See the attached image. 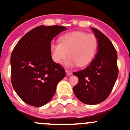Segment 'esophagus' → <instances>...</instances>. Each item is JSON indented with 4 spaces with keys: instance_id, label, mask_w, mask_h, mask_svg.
I'll return each instance as SVG.
<instances>
[{
    "instance_id": "obj_1",
    "label": "esophagus",
    "mask_w": 130,
    "mask_h": 130,
    "mask_svg": "<svg viewBox=\"0 0 130 130\" xmlns=\"http://www.w3.org/2000/svg\"><path fill=\"white\" fill-rule=\"evenodd\" d=\"M65 72H66V74H67V75H68V76L71 75L72 74V73L71 72L69 71V70H65Z\"/></svg>"
}]
</instances>
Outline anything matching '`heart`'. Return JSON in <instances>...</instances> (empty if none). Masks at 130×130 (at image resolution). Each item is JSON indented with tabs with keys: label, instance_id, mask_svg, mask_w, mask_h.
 I'll return each instance as SVG.
<instances>
[{
	"label": "heart",
	"instance_id": "obj_1",
	"mask_svg": "<svg viewBox=\"0 0 130 130\" xmlns=\"http://www.w3.org/2000/svg\"><path fill=\"white\" fill-rule=\"evenodd\" d=\"M98 43V38L93 34L82 31L67 33L59 38V43H51L52 59L57 63L61 64L69 55L67 65L84 67L95 57Z\"/></svg>",
	"mask_w": 130,
	"mask_h": 130
}]
</instances>
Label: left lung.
<instances>
[{"label":"left lung","instance_id":"8db88e82","mask_svg":"<svg viewBox=\"0 0 130 130\" xmlns=\"http://www.w3.org/2000/svg\"><path fill=\"white\" fill-rule=\"evenodd\" d=\"M98 40V52L86 69L73 73L78 82L73 87L77 99L86 104H97L109 95L118 75V55L111 41L99 30L92 27Z\"/></svg>","mask_w":130,"mask_h":130}]
</instances>
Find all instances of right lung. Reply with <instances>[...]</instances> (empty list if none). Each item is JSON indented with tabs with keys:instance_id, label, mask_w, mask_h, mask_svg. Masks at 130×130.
I'll use <instances>...</instances> for the list:
<instances>
[{
	"instance_id": "1",
	"label": "right lung",
	"mask_w": 130,
	"mask_h": 130,
	"mask_svg": "<svg viewBox=\"0 0 130 130\" xmlns=\"http://www.w3.org/2000/svg\"><path fill=\"white\" fill-rule=\"evenodd\" d=\"M67 29L63 26H40L26 34L13 49L10 57L11 82L19 98L35 107L52 99L65 69L53 61L52 40Z\"/></svg>"
}]
</instances>
